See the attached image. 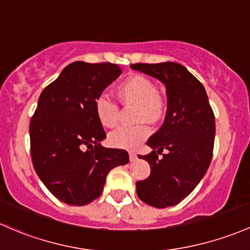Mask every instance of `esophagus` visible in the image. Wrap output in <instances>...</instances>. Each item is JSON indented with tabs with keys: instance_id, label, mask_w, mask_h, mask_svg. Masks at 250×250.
<instances>
[{
	"instance_id": "1",
	"label": "esophagus",
	"mask_w": 250,
	"mask_h": 250,
	"mask_svg": "<svg viewBox=\"0 0 250 250\" xmlns=\"http://www.w3.org/2000/svg\"><path fill=\"white\" fill-rule=\"evenodd\" d=\"M128 156H130L131 163H133V161L137 160V155H136V153H133V151H130V153H128Z\"/></svg>"
}]
</instances>
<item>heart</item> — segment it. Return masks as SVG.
Wrapping results in <instances>:
<instances>
[{"label":"heart","instance_id":"obj_1","mask_svg":"<svg viewBox=\"0 0 250 250\" xmlns=\"http://www.w3.org/2000/svg\"><path fill=\"white\" fill-rule=\"evenodd\" d=\"M118 95L124 104H136V122L155 123L163 117L166 101L156 91L154 82L143 74H130L117 87ZM95 114L100 124L113 128L119 123V107L107 95H101L95 101ZM150 135V127L141 123L131 127H119L109 135L113 146L135 149Z\"/></svg>","mask_w":250,"mask_h":250}]
</instances>
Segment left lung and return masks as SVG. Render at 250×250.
Returning <instances> with one entry per match:
<instances>
[{
  "instance_id": "left-lung-1",
  "label": "left lung",
  "mask_w": 250,
  "mask_h": 250,
  "mask_svg": "<svg viewBox=\"0 0 250 250\" xmlns=\"http://www.w3.org/2000/svg\"><path fill=\"white\" fill-rule=\"evenodd\" d=\"M131 68L159 79L166 87L165 122L146 142L153 151L140 156L150 165V176L136 183L144 203L166 208L185 199L207 172L214 146V113L201 82L184 66L135 63Z\"/></svg>"
}]
</instances>
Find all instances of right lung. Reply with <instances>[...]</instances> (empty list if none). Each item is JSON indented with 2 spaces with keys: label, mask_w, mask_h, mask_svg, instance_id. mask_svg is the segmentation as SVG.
Listing matches in <instances>:
<instances>
[{
  "label": "right lung",
  "mask_w": 250,
  "mask_h": 250,
  "mask_svg": "<svg viewBox=\"0 0 250 250\" xmlns=\"http://www.w3.org/2000/svg\"><path fill=\"white\" fill-rule=\"evenodd\" d=\"M120 74L115 63L76 61L38 99L30 122L31 159L43 184L67 205L96 200L108 172L128 163L124 149L100 144L106 132L95 114L96 99Z\"/></svg>",
  "instance_id": "obj_1"
}]
</instances>
